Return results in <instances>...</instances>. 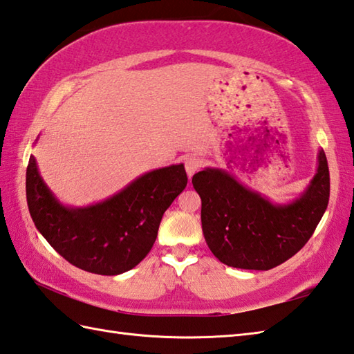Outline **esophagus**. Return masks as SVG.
Returning a JSON list of instances; mask_svg holds the SVG:
<instances>
[{"instance_id": "obj_1", "label": "esophagus", "mask_w": 354, "mask_h": 354, "mask_svg": "<svg viewBox=\"0 0 354 354\" xmlns=\"http://www.w3.org/2000/svg\"><path fill=\"white\" fill-rule=\"evenodd\" d=\"M202 167V160L198 156H190L185 160V171L190 178Z\"/></svg>"}]
</instances>
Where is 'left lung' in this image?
<instances>
[{"instance_id":"obj_1","label":"left lung","mask_w":354,"mask_h":354,"mask_svg":"<svg viewBox=\"0 0 354 354\" xmlns=\"http://www.w3.org/2000/svg\"><path fill=\"white\" fill-rule=\"evenodd\" d=\"M202 201L201 221L209 250L227 266L268 270L295 255L309 242L330 198L324 150L306 192L277 205L221 169H204L192 179Z\"/></svg>"}]
</instances>
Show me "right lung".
<instances>
[{
  "label": "right lung",
  "mask_w": 354,
  "mask_h": 354,
  "mask_svg": "<svg viewBox=\"0 0 354 354\" xmlns=\"http://www.w3.org/2000/svg\"><path fill=\"white\" fill-rule=\"evenodd\" d=\"M183 164L156 169L114 196L84 208L65 207L30 156L27 205L37 231L71 265L99 275L135 268L152 250L162 214L187 185Z\"/></svg>",
  "instance_id": "add662e5"
}]
</instances>
